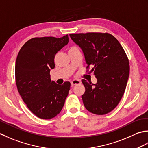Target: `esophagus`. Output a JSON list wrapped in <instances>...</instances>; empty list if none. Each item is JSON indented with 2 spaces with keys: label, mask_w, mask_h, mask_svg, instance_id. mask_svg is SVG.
I'll list each match as a JSON object with an SVG mask.
<instances>
[{
  "label": "esophagus",
  "mask_w": 148,
  "mask_h": 148,
  "mask_svg": "<svg viewBox=\"0 0 148 148\" xmlns=\"http://www.w3.org/2000/svg\"><path fill=\"white\" fill-rule=\"evenodd\" d=\"M81 83V81L79 80H73L71 82V84L72 86H75V85H77V84H80Z\"/></svg>",
  "instance_id": "obj_1"
}]
</instances>
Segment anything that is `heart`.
Instances as JSON below:
<instances>
[{"mask_svg":"<svg viewBox=\"0 0 148 148\" xmlns=\"http://www.w3.org/2000/svg\"><path fill=\"white\" fill-rule=\"evenodd\" d=\"M75 49V47H72V48H71L70 49Z\"/></svg>","mask_w":148,"mask_h":148,"instance_id":"obj_1","label":"heart"}]
</instances>
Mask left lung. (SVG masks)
Instances as JSON below:
<instances>
[{"label":"left lung","mask_w":148,"mask_h":148,"mask_svg":"<svg viewBox=\"0 0 148 148\" xmlns=\"http://www.w3.org/2000/svg\"><path fill=\"white\" fill-rule=\"evenodd\" d=\"M70 38L84 53L87 68L97 78L92 84L82 82L86 91L82 96L86 109L103 115L115 108L124 95L130 74L129 61L117 39L108 33L70 34Z\"/></svg>","instance_id":"obj_1"}]
</instances>
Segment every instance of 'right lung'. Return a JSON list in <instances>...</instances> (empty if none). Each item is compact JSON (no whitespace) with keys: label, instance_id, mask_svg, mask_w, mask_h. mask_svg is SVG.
Returning <instances> with one entry per match:
<instances>
[{"label":"right lung","instance_id":"1","mask_svg":"<svg viewBox=\"0 0 148 148\" xmlns=\"http://www.w3.org/2000/svg\"><path fill=\"white\" fill-rule=\"evenodd\" d=\"M69 42L68 34L62 38H34L21 48L15 64L18 91L29 109L43 119L56 117L64 106L71 84L59 85L50 79L55 68L54 58Z\"/></svg>","mask_w":148,"mask_h":148}]
</instances>
